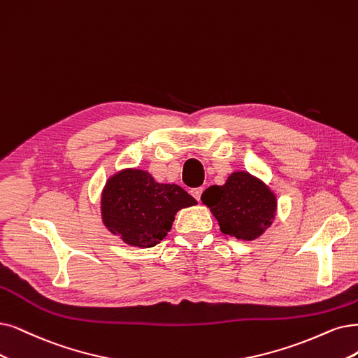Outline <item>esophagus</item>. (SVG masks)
Masks as SVG:
<instances>
[{"mask_svg": "<svg viewBox=\"0 0 358 358\" xmlns=\"http://www.w3.org/2000/svg\"><path fill=\"white\" fill-rule=\"evenodd\" d=\"M202 193H203V187H197V189H193V190H192V196L194 197L196 201H201Z\"/></svg>", "mask_w": 358, "mask_h": 358, "instance_id": "esophagus-1", "label": "esophagus"}]
</instances>
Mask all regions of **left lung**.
I'll use <instances>...</instances> for the list:
<instances>
[{"instance_id": "1", "label": "left lung", "mask_w": 358, "mask_h": 358, "mask_svg": "<svg viewBox=\"0 0 358 358\" xmlns=\"http://www.w3.org/2000/svg\"><path fill=\"white\" fill-rule=\"evenodd\" d=\"M202 202L218 221L224 234L239 241H255L275 218L277 196L248 171H234L222 186H210Z\"/></svg>"}]
</instances>
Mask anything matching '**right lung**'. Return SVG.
Here are the masks:
<instances>
[{"label": "right lung", "instance_id": "obj_1", "mask_svg": "<svg viewBox=\"0 0 358 358\" xmlns=\"http://www.w3.org/2000/svg\"><path fill=\"white\" fill-rule=\"evenodd\" d=\"M196 203L177 184L157 182L148 171L127 168L106 181L100 210L104 227L124 243L152 248L165 239L178 210Z\"/></svg>", "mask_w": 358, "mask_h": 358}]
</instances>
